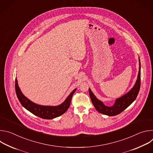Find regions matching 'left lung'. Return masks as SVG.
<instances>
[{
    "instance_id": "left-lung-1",
    "label": "left lung",
    "mask_w": 153,
    "mask_h": 153,
    "mask_svg": "<svg viewBox=\"0 0 153 153\" xmlns=\"http://www.w3.org/2000/svg\"><path fill=\"white\" fill-rule=\"evenodd\" d=\"M139 70L137 75V79L136 82L133 86V88L131 89L127 93L122 96V97L116 99V101L113 106H107L104 103L99 100L91 89L89 88V94L91 100V102L94 106L96 110L103 114L107 115L109 116H113L117 115L124 111L125 109L131 104L136 99L138 93L139 92L140 87V60L139 57Z\"/></svg>"
}]
</instances>
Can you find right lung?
Listing matches in <instances>:
<instances>
[{
	"label": "right lung",
	"instance_id": "add662e5",
	"mask_svg": "<svg viewBox=\"0 0 153 153\" xmlns=\"http://www.w3.org/2000/svg\"><path fill=\"white\" fill-rule=\"evenodd\" d=\"M15 89L19 102L26 110L40 118L44 119H53L62 115L67 111L70 107L73 95L77 88L74 89L70 94L63 102L57 106L41 105L31 101L22 93L16 78L15 81Z\"/></svg>",
	"mask_w": 153,
	"mask_h": 153
}]
</instances>
